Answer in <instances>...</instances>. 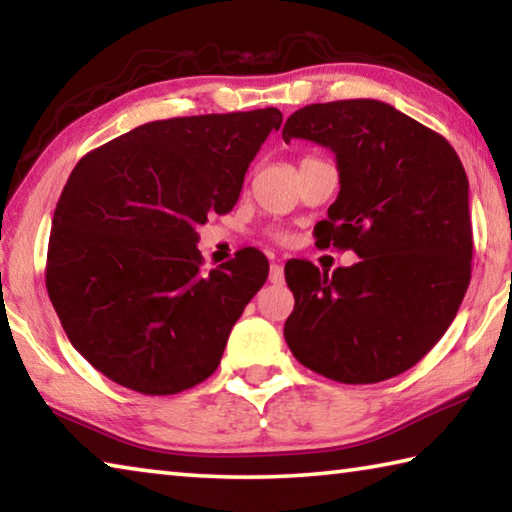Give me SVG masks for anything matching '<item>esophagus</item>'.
<instances>
[{
	"label": "esophagus",
	"mask_w": 512,
	"mask_h": 512,
	"mask_svg": "<svg viewBox=\"0 0 512 512\" xmlns=\"http://www.w3.org/2000/svg\"><path fill=\"white\" fill-rule=\"evenodd\" d=\"M268 280H271L273 284H282V280H284L282 264H271V271H268Z\"/></svg>",
	"instance_id": "esophagus-1"
}]
</instances>
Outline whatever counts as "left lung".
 I'll use <instances>...</instances> for the list:
<instances>
[{"label":"left lung","instance_id":"left-lung-1","mask_svg":"<svg viewBox=\"0 0 512 512\" xmlns=\"http://www.w3.org/2000/svg\"><path fill=\"white\" fill-rule=\"evenodd\" d=\"M282 137L336 155L341 192L316 223V244L361 257L334 273L287 262L296 298L284 323L289 350L341 384L402 375L447 332L472 277L461 160L443 135L375 99L311 103Z\"/></svg>","mask_w":512,"mask_h":512}]
</instances>
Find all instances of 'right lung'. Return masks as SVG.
I'll return each instance as SVG.
<instances>
[{
    "label": "right lung",
    "mask_w": 512,
    "mask_h": 512,
    "mask_svg": "<svg viewBox=\"0 0 512 512\" xmlns=\"http://www.w3.org/2000/svg\"><path fill=\"white\" fill-rule=\"evenodd\" d=\"M280 124L277 108L149 121L76 164L51 223L47 291L69 343L101 375L173 395L219 368L268 259L241 248L203 273L196 228L235 207Z\"/></svg>",
    "instance_id": "1"
}]
</instances>
